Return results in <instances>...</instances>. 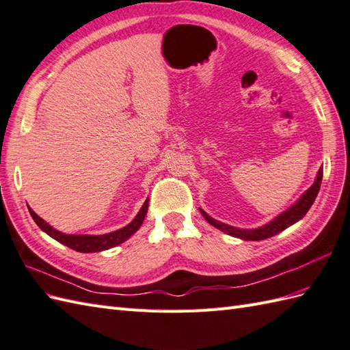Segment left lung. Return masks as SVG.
<instances>
[{
	"instance_id": "8db88e82",
	"label": "left lung",
	"mask_w": 350,
	"mask_h": 350,
	"mask_svg": "<svg viewBox=\"0 0 350 350\" xmlns=\"http://www.w3.org/2000/svg\"><path fill=\"white\" fill-rule=\"evenodd\" d=\"M322 172H323V169L321 167L319 172H318V176H317V181H314L310 189L301 196L300 200H298L295 204H293V206L289 208L288 211H285L284 214H280L273 221H270L269 224L258 227V228H252V230L236 228V227H232V226H227L224 223H219V221L209 217L206 212L202 211V209H200V212L209 224H212L214 227H217L218 230H221V232H224L230 236L239 237V239H245V241L269 239V237L280 233L282 230L288 228L289 226H293L294 223H297L298 219H301L306 214H308V211L310 209V206L313 204L314 199H317V196L319 193V187H321V183H322Z\"/></svg>"
}]
</instances>
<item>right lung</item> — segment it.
Here are the masks:
<instances>
[{"label":"right lung","instance_id":"obj_1","mask_svg":"<svg viewBox=\"0 0 350 350\" xmlns=\"http://www.w3.org/2000/svg\"><path fill=\"white\" fill-rule=\"evenodd\" d=\"M147 211H148V199L144 202L139 214L135 217V219L131 224H127L126 227L117 230V232L108 233V234H100V236L64 234L61 232H57V230H55L52 226H49L46 221L41 219L31 208H29V214L33 218V221L37 223V226L42 230V232H46L50 237H53L55 241L66 245L68 248L79 251V252H99V251H105V250L113 248V246L120 245L126 239H129L136 230L141 227L144 218H146V215H147Z\"/></svg>","mask_w":350,"mask_h":350}]
</instances>
